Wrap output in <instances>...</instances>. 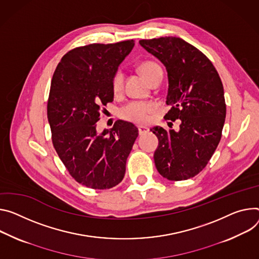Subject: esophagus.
<instances>
[{
  "label": "esophagus",
  "instance_id": "34e87169",
  "mask_svg": "<svg viewBox=\"0 0 259 259\" xmlns=\"http://www.w3.org/2000/svg\"><path fill=\"white\" fill-rule=\"evenodd\" d=\"M137 128H138L139 135H144V134H146V133H148L150 131V129L148 127H146V126H138Z\"/></svg>",
  "mask_w": 259,
  "mask_h": 259
}]
</instances>
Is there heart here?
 I'll use <instances>...</instances> for the list:
<instances>
[{
  "instance_id": "b5f03b06",
  "label": "heart",
  "mask_w": 259,
  "mask_h": 259,
  "mask_svg": "<svg viewBox=\"0 0 259 259\" xmlns=\"http://www.w3.org/2000/svg\"><path fill=\"white\" fill-rule=\"evenodd\" d=\"M138 69H139V72L142 73V75L150 82L157 73L162 72L159 65L152 61H146L142 63ZM123 84H124V73L122 70H117L111 80V87H112L113 93L114 94L120 93L123 89ZM155 110H156V105L152 102L133 101L121 108L120 115L125 120L138 123V124H145L150 120L151 114Z\"/></svg>"
}]
</instances>
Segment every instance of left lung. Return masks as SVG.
Masks as SVG:
<instances>
[{
  "instance_id": "left-lung-1",
  "label": "left lung",
  "mask_w": 259,
  "mask_h": 259,
  "mask_svg": "<svg viewBox=\"0 0 259 259\" xmlns=\"http://www.w3.org/2000/svg\"><path fill=\"white\" fill-rule=\"evenodd\" d=\"M165 66L168 77L165 120H180V130L151 129L159 145L154 154L159 174L169 181L198 175L216 151L225 122L226 104L220 76L211 62L179 37L140 40Z\"/></svg>"
}]
</instances>
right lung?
Segmentation results:
<instances>
[{
    "instance_id": "obj_1",
    "label": "right lung",
    "mask_w": 259,
    "mask_h": 259,
    "mask_svg": "<svg viewBox=\"0 0 259 259\" xmlns=\"http://www.w3.org/2000/svg\"><path fill=\"white\" fill-rule=\"evenodd\" d=\"M134 40L93 43L68 52L54 73L48 102L53 145L71 177L92 189L122 182L138 129L116 121L98 133L100 111L113 101L111 80Z\"/></svg>"
}]
</instances>
